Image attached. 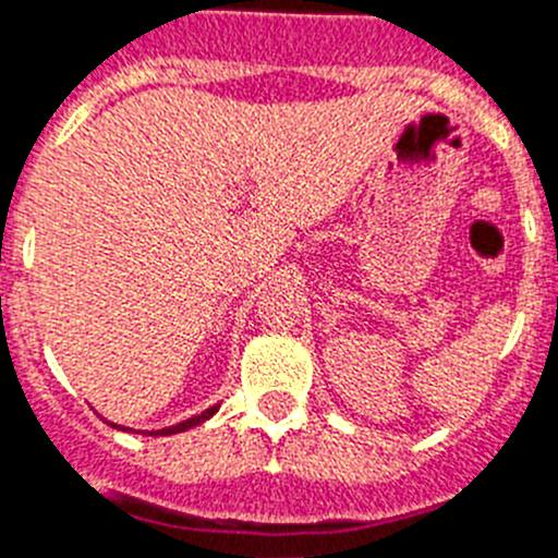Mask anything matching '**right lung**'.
<instances>
[{
    "label": "right lung",
    "mask_w": 558,
    "mask_h": 558,
    "mask_svg": "<svg viewBox=\"0 0 558 558\" xmlns=\"http://www.w3.org/2000/svg\"><path fill=\"white\" fill-rule=\"evenodd\" d=\"M214 411H217V405H210V409H205V411H203V414L192 416V420H183V423L172 425V428H160V430H149V434H158V436L180 434V430H189V428H194V425L205 423V420H208V416H214ZM110 425H113V423H110ZM113 428H119V425H113ZM122 430H128V428H122Z\"/></svg>",
    "instance_id": "add662e5"
}]
</instances>
